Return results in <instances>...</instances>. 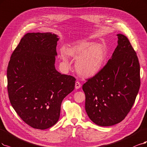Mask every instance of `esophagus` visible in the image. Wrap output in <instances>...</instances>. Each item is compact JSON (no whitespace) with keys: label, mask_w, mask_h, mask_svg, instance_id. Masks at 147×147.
Returning a JSON list of instances; mask_svg holds the SVG:
<instances>
[{"label":"esophagus","mask_w":147,"mask_h":147,"mask_svg":"<svg viewBox=\"0 0 147 147\" xmlns=\"http://www.w3.org/2000/svg\"><path fill=\"white\" fill-rule=\"evenodd\" d=\"M81 86H82V85H81L80 83L79 82H78V81H77V82H76V84H75V88L76 89H79L81 87Z\"/></svg>","instance_id":"esophagus-1"}]
</instances>
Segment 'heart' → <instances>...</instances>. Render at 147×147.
I'll return each mask as SVG.
<instances>
[{
    "label": "heart",
    "instance_id": "heart-1",
    "mask_svg": "<svg viewBox=\"0 0 147 147\" xmlns=\"http://www.w3.org/2000/svg\"><path fill=\"white\" fill-rule=\"evenodd\" d=\"M67 57L78 59L75 63L77 71L85 78L93 77L105 65L107 50L100 43L82 41L65 49Z\"/></svg>",
    "mask_w": 147,
    "mask_h": 147
}]
</instances>
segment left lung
<instances>
[{
  "label": "left lung",
  "mask_w": 147,
  "mask_h": 147,
  "mask_svg": "<svg viewBox=\"0 0 147 147\" xmlns=\"http://www.w3.org/2000/svg\"><path fill=\"white\" fill-rule=\"evenodd\" d=\"M117 46L105 67L82 86L85 110L99 126L108 127L123 121L139 90L140 65L128 38L117 34Z\"/></svg>",
  "instance_id": "8db88e82"
}]
</instances>
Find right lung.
<instances>
[{"label": "right lung", "instance_id": "obj_1", "mask_svg": "<svg viewBox=\"0 0 147 147\" xmlns=\"http://www.w3.org/2000/svg\"><path fill=\"white\" fill-rule=\"evenodd\" d=\"M58 36L28 32L16 48L7 68L10 103L30 127L45 129L58 121L63 99L74 89L76 79L55 68Z\"/></svg>", "mask_w": 147, "mask_h": 147}]
</instances>
